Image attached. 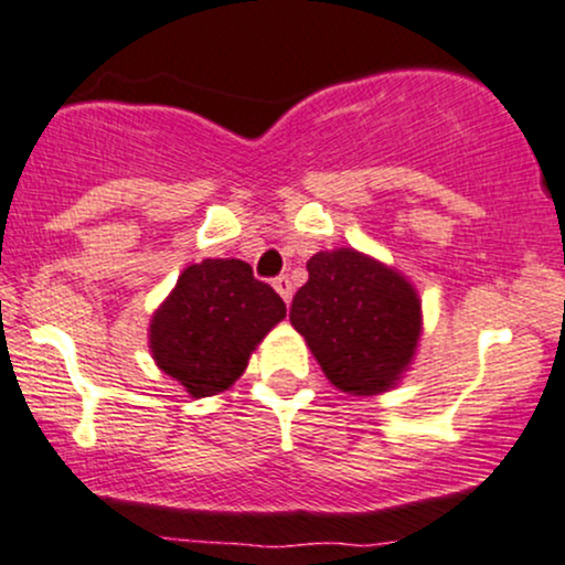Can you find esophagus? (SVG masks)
<instances>
[{"label":"esophagus","instance_id":"esophagus-1","mask_svg":"<svg viewBox=\"0 0 565 565\" xmlns=\"http://www.w3.org/2000/svg\"><path fill=\"white\" fill-rule=\"evenodd\" d=\"M275 290L282 296L285 303H290V299H294V282H290V277H285V275L277 277Z\"/></svg>","mask_w":565,"mask_h":565}]
</instances>
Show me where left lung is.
<instances>
[{
  "mask_svg": "<svg viewBox=\"0 0 565 565\" xmlns=\"http://www.w3.org/2000/svg\"><path fill=\"white\" fill-rule=\"evenodd\" d=\"M290 303V326L328 382L379 395L401 382L422 335V301L397 269L354 248L320 250Z\"/></svg>",
  "mask_w": 565,
  "mask_h": 565,
  "instance_id": "obj_1",
  "label": "left lung"
}]
</instances>
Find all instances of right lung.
<instances>
[{
	"label": "right lung",
	"instance_id": "1",
	"mask_svg": "<svg viewBox=\"0 0 565 565\" xmlns=\"http://www.w3.org/2000/svg\"><path fill=\"white\" fill-rule=\"evenodd\" d=\"M285 317V303L239 258H205L181 271L149 326V350L192 397L243 376L250 352Z\"/></svg>",
	"mask_w": 565,
	"mask_h": 565
}]
</instances>
